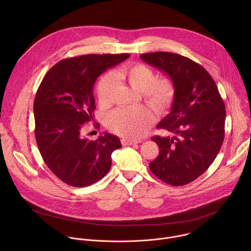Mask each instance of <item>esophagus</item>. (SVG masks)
Listing matches in <instances>:
<instances>
[{"label":"esophagus","mask_w":251,"mask_h":251,"mask_svg":"<svg viewBox=\"0 0 251 251\" xmlns=\"http://www.w3.org/2000/svg\"><path fill=\"white\" fill-rule=\"evenodd\" d=\"M122 145L123 146H131V145H136L139 143V141H135V140H130V139H122Z\"/></svg>","instance_id":"34e87169"}]
</instances>
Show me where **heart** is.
Instances as JSON below:
<instances>
[{
  "instance_id": "b5f03b06",
  "label": "heart",
  "mask_w": 251,
  "mask_h": 251,
  "mask_svg": "<svg viewBox=\"0 0 251 251\" xmlns=\"http://www.w3.org/2000/svg\"><path fill=\"white\" fill-rule=\"evenodd\" d=\"M116 78L129 83L133 88L142 92L144 100L159 112H165L171 106L176 88L173 80L168 76L156 78L154 71L141 63L123 66L117 74L108 73L98 81L96 93L101 105H108L116 87ZM154 115L146 107L135 109H117L106 118V126L113 133L126 139L140 138L153 123Z\"/></svg>"
}]
</instances>
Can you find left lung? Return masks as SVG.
Here are the masks:
<instances>
[{
  "label": "left lung",
  "mask_w": 251,
  "mask_h": 251,
  "mask_svg": "<svg viewBox=\"0 0 251 251\" xmlns=\"http://www.w3.org/2000/svg\"><path fill=\"white\" fill-rule=\"evenodd\" d=\"M140 57L163 71L176 88L171 112L157 125L173 137L152 138L159 155L150 163V170L169 185H187L208 169L222 148L225 103L209 74L192 59L166 51Z\"/></svg>",
  "instance_id": "left-lung-1"
}]
</instances>
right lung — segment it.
Masks as SVG:
<instances>
[{"mask_svg": "<svg viewBox=\"0 0 251 251\" xmlns=\"http://www.w3.org/2000/svg\"><path fill=\"white\" fill-rule=\"evenodd\" d=\"M130 56L85 54L60 60L45 75L33 102L35 139L49 169L63 183L82 188L108 173L119 138L103 132L95 141L82 135L93 119V86L97 77Z\"/></svg>", "mask_w": 251, "mask_h": 251, "instance_id": "add662e5", "label": "right lung"}]
</instances>
